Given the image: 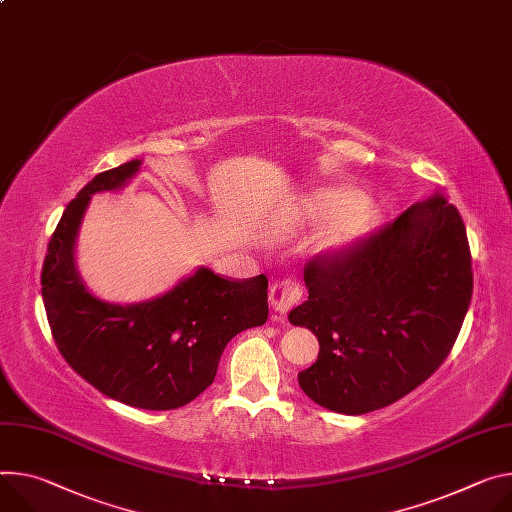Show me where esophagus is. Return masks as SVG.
I'll return each mask as SVG.
<instances>
[{"label":"esophagus","instance_id":"esophagus-1","mask_svg":"<svg viewBox=\"0 0 512 512\" xmlns=\"http://www.w3.org/2000/svg\"><path fill=\"white\" fill-rule=\"evenodd\" d=\"M302 298V290L288 280L269 286V304L277 314H288L290 308Z\"/></svg>","mask_w":512,"mask_h":512}]
</instances>
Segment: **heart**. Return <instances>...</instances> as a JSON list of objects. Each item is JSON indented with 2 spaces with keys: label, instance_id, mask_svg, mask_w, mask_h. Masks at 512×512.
Returning a JSON list of instances; mask_svg holds the SVG:
<instances>
[{
  "label": "heart",
  "instance_id": "b5f03b06",
  "mask_svg": "<svg viewBox=\"0 0 512 512\" xmlns=\"http://www.w3.org/2000/svg\"><path fill=\"white\" fill-rule=\"evenodd\" d=\"M306 214L318 222L333 220L320 241V247L329 251L355 247L380 226L378 206L363 200V196L351 188H333L314 194L306 202Z\"/></svg>",
  "mask_w": 512,
  "mask_h": 512
}]
</instances>
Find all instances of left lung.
Returning <instances> with one entry per match:
<instances>
[{
  "instance_id": "obj_1",
  "label": "left lung",
  "mask_w": 512,
  "mask_h": 512,
  "mask_svg": "<svg viewBox=\"0 0 512 512\" xmlns=\"http://www.w3.org/2000/svg\"><path fill=\"white\" fill-rule=\"evenodd\" d=\"M304 282L308 300L288 318L320 351L300 388L343 414L390 406L435 374L459 335L474 290L466 224L435 192L359 245L308 259Z\"/></svg>"
}]
</instances>
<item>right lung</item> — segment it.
Listing matches in <instances>:
<instances>
[{"instance_id": "obj_1", "label": "right lung", "mask_w": 512, "mask_h": 512, "mask_svg": "<svg viewBox=\"0 0 512 512\" xmlns=\"http://www.w3.org/2000/svg\"><path fill=\"white\" fill-rule=\"evenodd\" d=\"M132 159L98 173L65 208L40 273L57 349L77 374L118 402L171 410L200 396L216 376L226 343L267 320V277H220L200 267L165 296L118 306L79 280L73 245L91 194L118 190L138 171Z\"/></svg>"}]
</instances>
